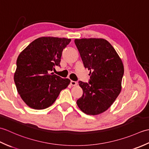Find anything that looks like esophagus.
<instances>
[{
    "label": "esophagus",
    "instance_id": "1",
    "mask_svg": "<svg viewBox=\"0 0 149 149\" xmlns=\"http://www.w3.org/2000/svg\"><path fill=\"white\" fill-rule=\"evenodd\" d=\"M70 84L72 85V86H77V83L76 81H72L70 82Z\"/></svg>",
    "mask_w": 149,
    "mask_h": 149
}]
</instances>
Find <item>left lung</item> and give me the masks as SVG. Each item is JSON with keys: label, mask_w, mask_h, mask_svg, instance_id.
Returning <instances> with one entry per match:
<instances>
[{"label": "left lung", "mask_w": 149, "mask_h": 149, "mask_svg": "<svg viewBox=\"0 0 149 149\" xmlns=\"http://www.w3.org/2000/svg\"><path fill=\"white\" fill-rule=\"evenodd\" d=\"M74 42L84 67L90 70L89 83L79 82L83 94L77 104L87 115H99L112 105L121 91L122 61L105 39L82 38Z\"/></svg>", "instance_id": "left-lung-1"}]
</instances>
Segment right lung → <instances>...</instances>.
I'll list each match as a JSON object with an SVG mask.
<instances>
[{
	"instance_id": "1",
	"label": "right lung",
	"mask_w": 149,
	"mask_h": 149,
	"mask_svg": "<svg viewBox=\"0 0 149 149\" xmlns=\"http://www.w3.org/2000/svg\"><path fill=\"white\" fill-rule=\"evenodd\" d=\"M65 38L43 36L19 54L14 81L22 99L31 108L44 109L55 102L70 80L50 73L60 66L63 50L70 42Z\"/></svg>"
}]
</instances>
